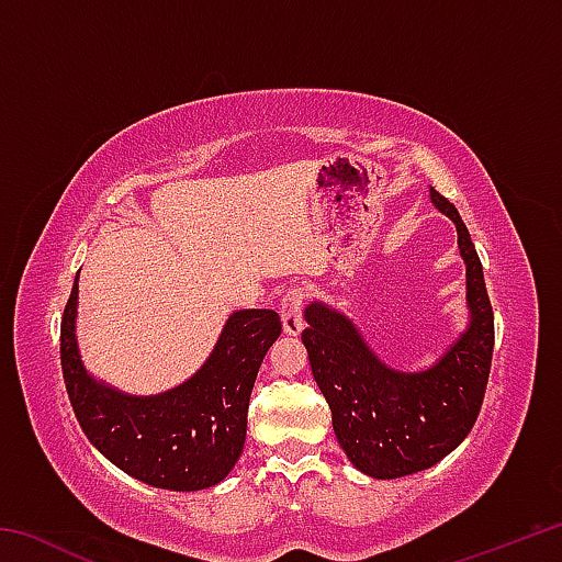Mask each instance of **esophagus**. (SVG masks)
Listing matches in <instances>:
<instances>
[{
  "mask_svg": "<svg viewBox=\"0 0 562 562\" xmlns=\"http://www.w3.org/2000/svg\"><path fill=\"white\" fill-rule=\"evenodd\" d=\"M302 304H304V292L300 288L288 290L282 294V302H280V315H282V327H284V335H300L304 322H302Z\"/></svg>",
  "mask_w": 562,
  "mask_h": 562,
  "instance_id": "34e87169",
  "label": "esophagus"
}]
</instances>
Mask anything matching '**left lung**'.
<instances>
[{
	"label": "left lung",
	"mask_w": 562,
	"mask_h": 562,
	"mask_svg": "<svg viewBox=\"0 0 562 562\" xmlns=\"http://www.w3.org/2000/svg\"><path fill=\"white\" fill-rule=\"evenodd\" d=\"M431 203L459 233L469 307V325L431 367H389L345 312L322 300L304 307L302 345L331 408L337 441L361 473L382 481L431 469L449 456L475 424L491 372L493 310L479 252L456 205L434 188Z\"/></svg>",
	"instance_id": "obj_1"
}]
</instances>
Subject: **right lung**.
<instances>
[{
    "label": "right lung",
    "instance_id": "1",
    "mask_svg": "<svg viewBox=\"0 0 562 562\" xmlns=\"http://www.w3.org/2000/svg\"><path fill=\"white\" fill-rule=\"evenodd\" d=\"M79 274L61 319V369L87 439L123 473L166 491H203L233 471L247 406L282 325L274 310H235L201 369L168 392L126 394L93 376L76 339Z\"/></svg>",
    "mask_w": 562,
    "mask_h": 562
}]
</instances>
